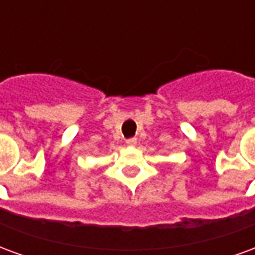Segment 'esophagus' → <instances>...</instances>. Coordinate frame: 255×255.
I'll list each match as a JSON object with an SVG mask.
<instances>
[{"label": "esophagus", "instance_id": "obj_1", "mask_svg": "<svg viewBox=\"0 0 255 255\" xmlns=\"http://www.w3.org/2000/svg\"><path fill=\"white\" fill-rule=\"evenodd\" d=\"M136 142H138V140H136V138H129L126 140V143H127L128 146H135V144H136Z\"/></svg>", "mask_w": 255, "mask_h": 255}]
</instances>
